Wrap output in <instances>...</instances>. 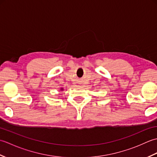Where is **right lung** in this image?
Here are the masks:
<instances>
[{"instance_id": "obj_1", "label": "right lung", "mask_w": 157, "mask_h": 157, "mask_svg": "<svg viewBox=\"0 0 157 157\" xmlns=\"http://www.w3.org/2000/svg\"><path fill=\"white\" fill-rule=\"evenodd\" d=\"M61 90L63 91V88H61Z\"/></svg>"}]
</instances>
